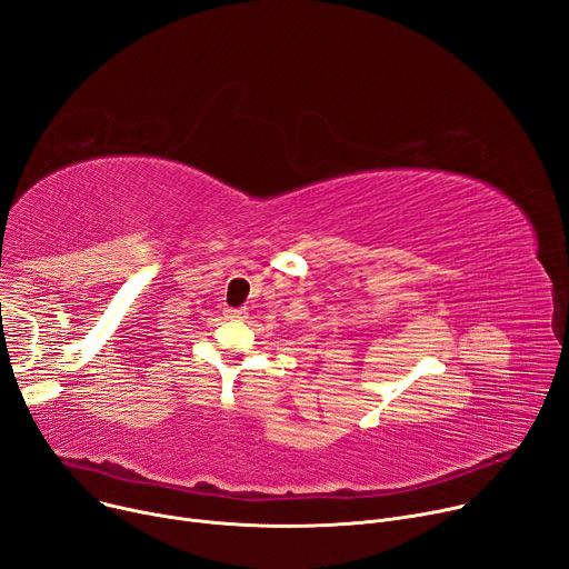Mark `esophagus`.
I'll return each mask as SVG.
<instances>
[{"label": "esophagus", "instance_id": "esophagus-1", "mask_svg": "<svg viewBox=\"0 0 569 569\" xmlns=\"http://www.w3.org/2000/svg\"><path fill=\"white\" fill-rule=\"evenodd\" d=\"M224 316L227 318H247V308H227V311H224Z\"/></svg>", "mask_w": 569, "mask_h": 569}]
</instances>
